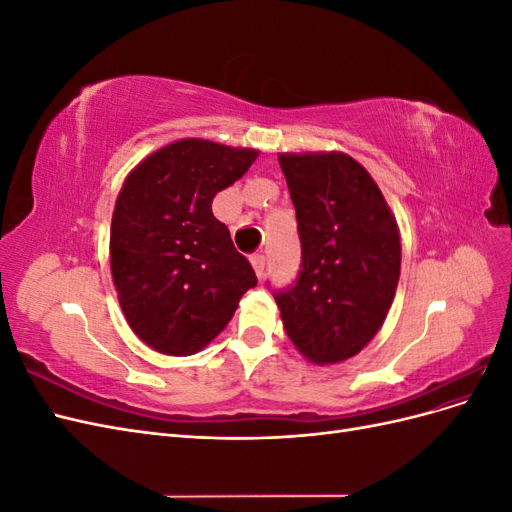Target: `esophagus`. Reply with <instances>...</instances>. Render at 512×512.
<instances>
[{
	"label": "esophagus",
	"mask_w": 512,
	"mask_h": 512,
	"mask_svg": "<svg viewBox=\"0 0 512 512\" xmlns=\"http://www.w3.org/2000/svg\"><path fill=\"white\" fill-rule=\"evenodd\" d=\"M250 262H252V267H254V271H256V275H258V280H262V275H265V254H252L250 256Z\"/></svg>",
	"instance_id": "obj_1"
}]
</instances>
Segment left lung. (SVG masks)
<instances>
[{"label":"left lung","mask_w":512,"mask_h":512,"mask_svg":"<svg viewBox=\"0 0 512 512\" xmlns=\"http://www.w3.org/2000/svg\"><path fill=\"white\" fill-rule=\"evenodd\" d=\"M297 209L303 262L297 286L277 292L286 335L314 365L359 354L395 299L401 239L365 166L342 151L280 153Z\"/></svg>","instance_id":"8db88e82"}]
</instances>
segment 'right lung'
Masks as SVG:
<instances>
[{
    "label": "right lung",
    "mask_w": 512,
    "mask_h": 512,
    "mask_svg": "<svg viewBox=\"0 0 512 512\" xmlns=\"http://www.w3.org/2000/svg\"><path fill=\"white\" fill-rule=\"evenodd\" d=\"M258 153L181 138L149 153L123 181L111 222L113 284L130 329L156 352H200L256 286L211 203Z\"/></svg>",
    "instance_id": "right-lung-1"
}]
</instances>
